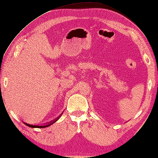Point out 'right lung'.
<instances>
[{
    "instance_id": "add662e5",
    "label": "right lung",
    "mask_w": 158,
    "mask_h": 158,
    "mask_svg": "<svg viewBox=\"0 0 158 158\" xmlns=\"http://www.w3.org/2000/svg\"><path fill=\"white\" fill-rule=\"evenodd\" d=\"M57 120H58V119H55L54 121H53V122H52V123H51L48 124L47 125H44V126H39V125H32V124H27V123H23L25 124H26V125H27V126L30 127H33V128H44V127H47L50 126L51 124H52L53 123H54L55 122H56Z\"/></svg>"
}]
</instances>
